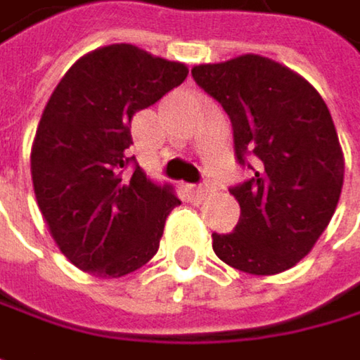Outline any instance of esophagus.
<instances>
[{
    "instance_id": "34e87169",
    "label": "esophagus",
    "mask_w": 360,
    "mask_h": 360,
    "mask_svg": "<svg viewBox=\"0 0 360 360\" xmlns=\"http://www.w3.org/2000/svg\"><path fill=\"white\" fill-rule=\"evenodd\" d=\"M214 191V185L210 181H206V183H202V185H198L195 187V193L200 195V198H206V195H210Z\"/></svg>"
}]
</instances>
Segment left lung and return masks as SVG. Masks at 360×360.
Listing matches in <instances>:
<instances>
[{
  "mask_svg": "<svg viewBox=\"0 0 360 360\" xmlns=\"http://www.w3.org/2000/svg\"><path fill=\"white\" fill-rule=\"evenodd\" d=\"M191 76L229 115L239 165L257 158L253 177L231 187L241 216L233 233H212L214 253L247 274H280L313 249L340 200L332 115L303 76L262 55L202 63Z\"/></svg>",
  "mask_w": 360,
  "mask_h": 360,
  "instance_id": "obj_1",
  "label": "left lung"
}]
</instances>
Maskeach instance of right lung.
<instances>
[{"mask_svg": "<svg viewBox=\"0 0 360 360\" xmlns=\"http://www.w3.org/2000/svg\"><path fill=\"white\" fill-rule=\"evenodd\" d=\"M185 63L134 45L80 57L57 84L30 152L37 204L61 253L84 272L119 278L158 251L181 200L131 158V117L187 78Z\"/></svg>", "mask_w": 360, "mask_h": 360, "instance_id": "add662e5", "label": "right lung"}]
</instances>
